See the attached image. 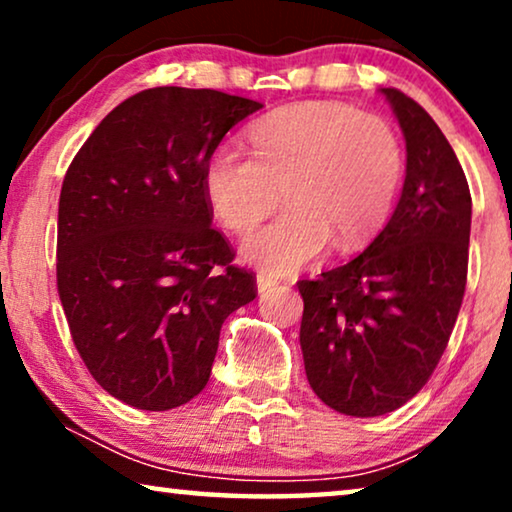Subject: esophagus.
Here are the masks:
<instances>
[{
  "label": "esophagus",
  "instance_id": "obj_1",
  "mask_svg": "<svg viewBox=\"0 0 512 512\" xmlns=\"http://www.w3.org/2000/svg\"><path fill=\"white\" fill-rule=\"evenodd\" d=\"M279 282L275 277H270V275H265V272H258V277H256V286H258V293H268L270 289H275Z\"/></svg>",
  "mask_w": 512,
  "mask_h": 512
}]
</instances>
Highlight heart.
Masks as SVG:
<instances>
[{
	"label": "heart",
	"instance_id": "obj_1",
	"mask_svg": "<svg viewBox=\"0 0 512 512\" xmlns=\"http://www.w3.org/2000/svg\"><path fill=\"white\" fill-rule=\"evenodd\" d=\"M251 156L235 142L209 153L202 186L216 219L244 235L279 200L289 207L242 244V256L272 275H291L333 247L361 249L387 221L405 153L382 116L338 102L286 109L256 123Z\"/></svg>",
	"mask_w": 512,
	"mask_h": 512
}]
</instances>
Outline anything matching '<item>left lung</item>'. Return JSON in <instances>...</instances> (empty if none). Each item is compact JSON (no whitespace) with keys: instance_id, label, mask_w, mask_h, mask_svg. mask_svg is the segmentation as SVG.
Segmentation results:
<instances>
[{"instance_id":"1","label":"left lung","mask_w":512,"mask_h":512,"mask_svg":"<svg viewBox=\"0 0 512 512\" xmlns=\"http://www.w3.org/2000/svg\"><path fill=\"white\" fill-rule=\"evenodd\" d=\"M408 151L401 200L382 233L340 268L300 279L307 382L328 408L377 417L429 382L450 342L468 275L471 191L436 121L382 88Z\"/></svg>"}]
</instances>
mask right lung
<instances>
[{
	"instance_id": "right-lung-1",
	"label": "right lung",
	"mask_w": 512,
	"mask_h": 512,
	"mask_svg": "<svg viewBox=\"0 0 512 512\" xmlns=\"http://www.w3.org/2000/svg\"><path fill=\"white\" fill-rule=\"evenodd\" d=\"M261 102L209 88H149L93 130L65 174L58 293L69 333L104 391L137 410L205 389L228 314L256 275L212 228L202 172Z\"/></svg>"
}]
</instances>
